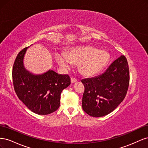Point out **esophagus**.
<instances>
[{
	"instance_id": "esophagus-1",
	"label": "esophagus",
	"mask_w": 148,
	"mask_h": 148,
	"mask_svg": "<svg viewBox=\"0 0 148 148\" xmlns=\"http://www.w3.org/2000/svg\"><path fill=\"white\" fill-rule=\"evenodd\" d=\"M77 81H78L77 79H76V78H73V77H71V83H75V82H77Z\"/></svg>"
}]
</instances>
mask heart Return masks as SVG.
I'll return each instance as SVG.
<instances>
[{"instance_id":"b5f03b06","label":"heart","mask_w":148,"mask_h":148,"mask_svg":"<svg viewBox=\"0 0 148 148\" xmlns=\"http://www.w3.org/2000/svg\"><path fill=\"white\" fill-rule=\"evenodd\" d=\"M59 65L65 69H69L73 63L79 64V70L84 76L91 77L104 68L108 63L109 56L99 49L89 46L78 47L68 52H60L56 55Z\"/></svg>"}]
</instances>
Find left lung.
<instances>
[{"label":"left lung","mask_w":148,"mask_h":148,"mask_svg":"<svg viewBox=\"0 0 148 148\" xmlns=\"http://www.w3.org/2000/svg\"><path fill=\"white\" fill-rule=\"evenodd\" d=\"M82 82L84 86L82 107L85 112L94 117L110 114L123 101L128 91L130 73L126 57L121 56L104 73Z\"/></svg>","instance_id":"8db88e82"}]
</instances>
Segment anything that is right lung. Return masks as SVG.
Wrapping results in <instances>:
<instances>
[{
    "label": "right lung",
    "mask_w": 148,
    "mask_h": 148,
    "mask_svg": "<svg viewBox=\"0 0 148 148\" xmlns=\"http://www.w3.org/2000/svg\"><path fill=\"white\" fill-rule=\"evenodd\" d=\"M28 47L17 55L12 69L15 91L19 99L33 112L47 115L60 106V95L70 84L68 75H59L49 70L41 75H33L26 70L23 58Z\"/></svg>",
    "instance_id": "right-lung-1"
}]
</instances>
